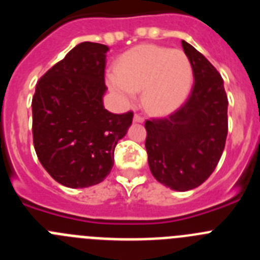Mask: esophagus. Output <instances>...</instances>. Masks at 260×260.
Returning <instances> with one entry per match:
<instances>
[{"instance_id":"esophagus-1","label":"esophagus","mask_w":260,"mask_h":260,"mask_svg":"<svg viewBox=\"0 0 260 260\" xmlns=\"http://www.w3.org/2000/svg\"><path fill=\"white\" fill-rule=\"evenodd\" d=\"M143 121H144V118L141 116V114H137V113L134 114V122L142 123V122H143Z\"/></svg>"}]
</instances>
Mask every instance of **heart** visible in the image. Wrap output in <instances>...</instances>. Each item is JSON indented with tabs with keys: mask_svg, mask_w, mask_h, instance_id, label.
<instances>
[{
	"mask_svg": "<svg viewBox=\"0 0 260 260\" xmlns=\"http://www.w3.org/2000/svg\"><path fill=\"white\" fill-rule=\"evenodd\" d=\"M107 84L122 104H132L142 88L146 109L155 114L171 113L185 103L192 86V66L180 49L142 44L118 58L116 73Z\"/></svg>",
	"mask_w": 260,
	"mask_h": 260,
	"instance_id": "heart-1",
	"label": "heart"
}]
</instances>
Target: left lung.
<instances>
[{
    "label": "left lung",
    "instance_id": "left-lung-1",
    "mask_svg": "<svg viewBox=\"0 0 260 260\" xmlns=\"http://www.w3.org/2000/svg\"><path fill=\"white\" fill-rule=\"evenodd\" d=\"M194 74L187 102L167 118L146 122L151 173L176 191L198 187L215 171L228 134L224 80L210 61L182 40Z\"/></svg>",
    "mask_w": 260,
    "mask_h": 260
}]
</instances>
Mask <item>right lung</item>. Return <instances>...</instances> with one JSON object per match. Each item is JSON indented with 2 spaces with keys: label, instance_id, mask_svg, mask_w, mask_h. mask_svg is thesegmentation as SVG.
I'll list each match as a JSON object with an SVG mask.
<instances>
[{
  "label": "right lung",
  "instance_id": "add662e5",
  "mask_svg": "<svg viewBox=\"0 0 260 260\" xmlns=\"http://www.w3.org/2000/svg\"><path fill=\"white\" fill-rule=\"evenodd\" d=\"M104 44L84 41L47 71L32 99L36 155L52 178L70 189L100 183L110 173L114 148L133 113L105 109Z\"/></svg>",
  "mask_w": 260,
  "mask_h": 260
}]
</instances>
